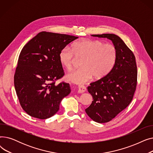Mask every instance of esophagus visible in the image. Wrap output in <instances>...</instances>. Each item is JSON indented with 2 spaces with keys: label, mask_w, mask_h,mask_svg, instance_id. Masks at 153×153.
Listing matches in <instances>:
<instances>
[{
  "label": "esophagus",
  "mask_w": 153,
  "mask_h": 153,
  "mask_svg": "<svg viewBox=\"0 0 153 153\" xmlns=\"http://www.w3.org/2000/svg\"><path fill=\"white\" fill-rule=\"evenodd\" d=\"M85 91H86L85 87L84 86H82V85L79 86L78 87V89H77V92L80 93V94H82V93L85 92Z\"/></svg>",
  "instance_id": "34e87169"
}]
</instances>
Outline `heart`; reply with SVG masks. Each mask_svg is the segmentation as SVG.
<instances>
[{
	"mask_svg": "<svg viewBox=\"0 0 153 153\" xmlns=\"http://www.w3.org/2000/svg\"><path fill=\"white\" fill-rule=\"evenodd\" d=\"M76 57L84 58L82 68L69 72L66 79L72 83L82 85L93 76L97 79L106 76L115 65L117 51L112 44H105L100 40L84 39L74 43L72 49L68 46L64 47L59 53V62L67 70L72 68Z\"/></svg>",
	"mask_w": 153,
	"mask_h": 153,
	"instance_id": "b5f03b06",
	"label": "heart"
}]
</instances>
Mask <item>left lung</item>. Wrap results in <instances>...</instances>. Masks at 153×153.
<instances>
[{
  "instance_id": "1",
  "label": "left lung",
  "mask_w": 153,
  "mask_h": 153,
  "mask_svg": "<svg viewBox=\"0 0 153 153\" xmlns=\"http://www.w3.org/2000/svg\"><path fill=\"white\" fill-rule=\"evenodd\" d=\"M91 36L111 40L117 51L111 71L87 88L93 101L85 110L86 114L96 122L106 123L131 103L137 83V66L134 54L118 36L112 33Z\"/></svg>"
}]
</instances>
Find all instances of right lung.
Segmentation results:
<instances>
[{"instance_id": "obj_1", "label": "right lung", "mask_w": 153, "mask_h": 153, "mask_svg": "<svg viewBox=\"0 0 153 153\" xmlns=\"http://www.w3.org/2000/svg\"><path fill=\"white\" fill-rule=\"evenodd\" d=\"M77 36L42 31L24 46L14 76L15 89L22 108L32 117L46 119L58 111L71 92L69 84H55L64 76L59 53Z\"/></svg>"}]
</instances>
